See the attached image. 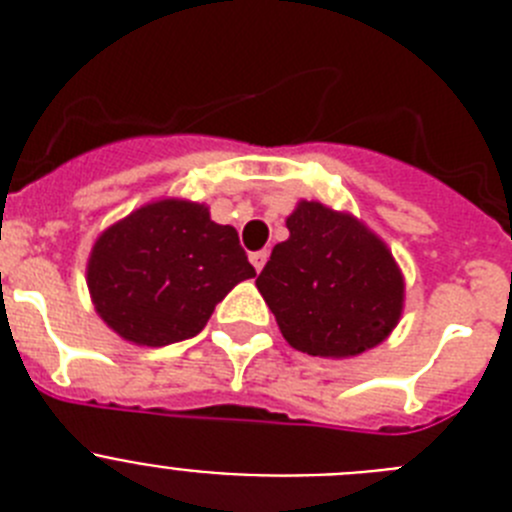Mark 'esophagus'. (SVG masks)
<instances>
[{"instance_id":"34e87169","label":"esophagus","mask_w":512,"mask_h":512,"mask_svg":"<svg viewBox=\"0 0 512 512\" xmlns=\"http://www.w3.org/2000/svg\"><path fill=\"white\" fill-rule=\"evenodd\" d=\"M266 259H269V253H266V251H253V253H251V264H253V269H256V271L264 269Z\"/></svg>"}]
</instances>
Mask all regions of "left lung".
Wrapping results in <instances>:
<instances>
[{"instance_id":"1","label":"left lung","mask_w":512,"mask_h":512,"mask_svg":"<svg viewBox=\"0 0 512 512\" xmlns=\"http://www.w3.org/2000/svg\"><path fill=\"white\" fill-rule=\"evenodd\" d=\"M256 279L289 346L310 356L364 354L390 336L405 284L390 248L351 215L300 202Z\"/></svg>"}]
</instances>
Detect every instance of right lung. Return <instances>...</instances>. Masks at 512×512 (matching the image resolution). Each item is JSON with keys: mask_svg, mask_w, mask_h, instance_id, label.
Instances as JSON below:
<instances>
[{"mask_svg": "<svg viewBox=\"0 0 512 512\" xmlns=\"http://www.w3.org/2000/svg\"><path fill=\"white\" fill-rule=\"evenodd\" d=\"M256 277L238 233L205 205L161 200L104 230L89 256V292L125 341L169 346L194 338L243 279Z\"/></svg>", "mask_w": 512, "mask_h": 512, "instance_id": "1", "label": "right lung"}]
</instances>
